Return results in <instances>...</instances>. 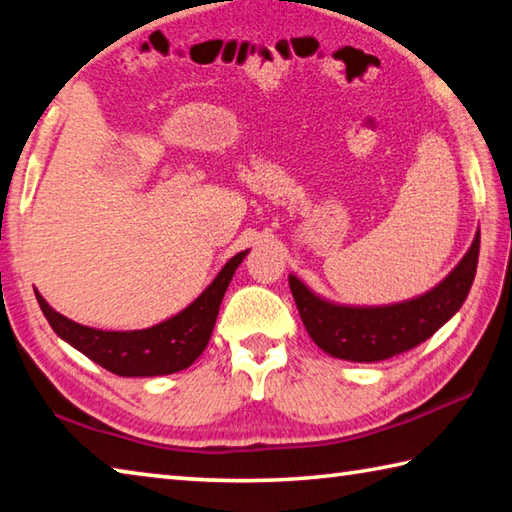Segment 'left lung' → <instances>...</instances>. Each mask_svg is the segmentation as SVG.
<instances>
[{"label":"left lung","mask_w":512,"mask_h":512,"mask_svg":"<svg viewBox=\"0 0 512 512\" xmlns=\"http://www.w3.org/2000/svg\"><path fill=\"white\" fill-rule=\"evenodd\" d=\"M479 262V230L468 253L430 291L410 300L356 306L327 300L288 275L293 300L311 340L324 353L349 362H378L410 351L432 338L461 309L475 282Z\"/></svg>","instance_id":"8db88e82"}]
</instances>
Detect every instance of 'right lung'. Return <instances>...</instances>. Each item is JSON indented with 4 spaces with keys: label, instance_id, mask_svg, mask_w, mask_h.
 Listing matches in <instances>:
<instances>
[{
    "label": "right lung",
    "instance_id": "obj_1",
    "mask_svg": "<svg viewBox=\"0 0 512 512\" xmlns=\"http://www.w3.org/2000/svg\"><path fill=\"white\" fill-rule=\"evenodd\" d=\"M250 250H241L230 257L197 300L190 302L183 311L167 318L154 327L134 331H105L85 327L69 320L53 309L44 297L35 291L44 318L58 336L85 353L96 365L105 367L116 376H167L174 371L188 369L208 347L212 329H215L219 306L228 291L232 275L244 262Z\"/></svg>",
    "mask_w": 512,
    "mask_h": 512
}]
</instances>
